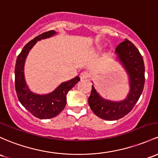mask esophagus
I'll return each mask as SVG.
<instances>
[{"instance_id":"1","label":"esophagus","mask_w":158,"mask_h":158,"mask_svg":"<svg viewBox=\"0 0 158 158\" xmlns=\"http://www.w3.org/2000/svg\"><path fill=\"white\" fill-rule=\"evenodd\" d=\"M79 76H80L81 79H86L90 77V73L88 71H83V72L81 73Z\"/></svg>"}]
</instances>
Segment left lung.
I'll return each instance as SVG.
<instances>
[{
  "mask_svg": "<svg viewBox=\"0 0 158 158\" xmlns=\"http://www.w3.org/2000/svg\"><path fill=\"white\" fill-rule=\"evenodd\" d=\"M115 53L129 76L130 91L127 98L120 102L105 100L99 95L94 85L88 98V104L94 113L109 121L118 120L127 115L137 103L145 85V65L137 48L125 39L118 45Z\"/></svg>",
  "mask_w": 158,
  "mask_h": 158,
  "instance_id": "1",
  "label": "left lung"
}]
</instances>
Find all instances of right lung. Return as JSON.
Masks as SVG:
<instances>
[{
    "instance_id": "right-lung-1",
    "label": "right lung",
    "mask_w": 158,
    "mask_h": 158,
    "mask_svg": "<svg viewBox=\"0 0 158 158\" xmlns=\"http://www.w3.org/2000/svg\"><path fill=\"white\" fill-rule=\"evenodd\" d=\"M56 34L55 31L43 33L31 40L22 48L16 59L15 67V88L17 97L22 105L33 115L40 119L55 117L64 109L67 103V94L80 80L79 76L63 82L55 91L48 94H35L27 87L24 76V65L29 51L37 41L46 39Z\"/></svg>"
}]
</instances>
